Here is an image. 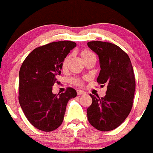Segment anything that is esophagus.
<instances>
[{
  "label": "esophagus",
  "mask_w": 153,
  "mask_h": 153,
  "mask_svg": "<svg viewBox=\"0 0 153 153\" xmlns=\"http://www.w3.org/2000/svg\"><path fill=\"white\" fill-rule=\"evenodd\" d=\"M76 93H77V94H78V95H84V94H85V92L83 91H82V90H77L76 91Z\"/></svg>",
  "instance_id": "esophagus-1"
}]
</instances>
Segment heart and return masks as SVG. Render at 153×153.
Instances as JSON below:
<instances>
[{
    "instance_id": "b5f03b06",
    "label": "heart",
    "mask_w": 153,
    "mask_h": 153,
    "mask_svg": "<svg viewBox=\"0 0 153 153\" xmlns=\"http://www.w3.org/2000/svg\"><path fill=\"white\" fill-rule=\"evenodd\" d=\"M91 56H93V53L91 52L88 51H86V50H82V51L80 52V56L82 59L83 61H85V59H87L88 57H90ZM69 60H70V56H68L67 57H65L64 60L62 62V69L63 71H66L68 69V62ZM72 82L74 85H82V81L80 79L78 78H74L72 79Z\"/></svg>"
}]
</instances>
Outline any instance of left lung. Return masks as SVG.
Instances as JSON below:
<instances>
[{"label":"left lung","instance_id":"left-lung-1","mask_svg":"<svg viewBox=\"0 0 153 153\" xmlns=\"http://www.w3.org/2000/svg\"><path fill=\"white\" fill-rule=\"evenodd\" d=\"M88 46L99 57L101 70L97 81L107 85L104 97L90 94L92 103L87 109L88 120L100 131H111L126 120L132 108L134 71L128 56L116 45L94 41L88 42Z\"/></svg>","mask_w":153,"mask_h":153}]
</instances>
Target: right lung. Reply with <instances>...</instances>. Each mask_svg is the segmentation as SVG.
<instances>
[{
	"instance_id": "add662e5",
	"label": "right lung",
	"mask_w": 153,
	"mask_h": 153,
	"mask_svg": "<svg viewBox=\"0 0 153 153\" xmlns=\"http://www.w3.org/2000/svg\"><path fill=\"white\" fill-rule=\"evenodd\" d=\"M76 46L71 41L51 42L33 50L22 63L19 103L27 120L38 129L51 131L61 126L68 102L76 97L72 88L60 94L52 92L63 60Z\"/></svg>"
}]
</instances>
